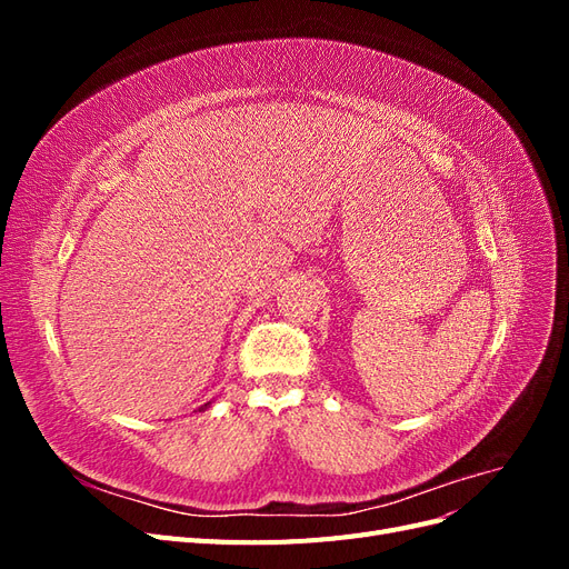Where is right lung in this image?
<instances>
[{
    "instance_id": "right-lung-1",
    "label": "right lung",
    "mask_w": 569,
    "mask_h": 569,
    "mask_svg": "<svg viewBox=\"0 0 569 569\" xmlns=\"http://www.w3.org/2000/svg\"><path fill=\"white\" fill-rule=\"evenodd\" d=\"M206 406H209V403H203V406H201V408H199V410H203V408H206Z\"/></svg>"
}]
</instances>
